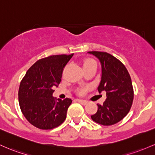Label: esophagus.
<instances>
[{
    "label": "esophagus",
    "mask_w": 155,
    "mask_h": 155,
    "mask_svg": "<svg viewBox=\"0 0 155 155\" xmlns=\"http://www.w3.org/2000/svg\"><path fill=\"white\" fill-rule=\"evenodd\" d=\"M77 100L80 102V103L82 104V105H86L87 102H88V101L84 100H81V99H77Z\"/></svg>",
    "instance_id": "1"
}]
</instances>
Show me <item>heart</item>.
<instances>
[{
  "mask_svg": "<svg viewBox=\"0 0 155 155\" xmlns=\"http://www.w3.org/2000/svg\"><path fill=\"white\" fill-rule=\"evenodd\" d=\"M94 64H97L96 61H95L94 60H93V59H91V58L86 59V60H85V61L83 62V68L88 67H90V66L94 65ZM84 91H85L84 89H81L79 91H80V93L82 94L84 92Z\"/></svg>",
  "mask_w": 155,
  "mask_h": 155,
  "instance_id": "b5f03b06",
  "label": "heart"
}]
</instances>
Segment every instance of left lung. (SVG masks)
<instances>
[{
    "instance_id": "1",
    "label": "left lung",
    "mask_w": 155,
    "mask_h": 155,
    "mask_svg": "<svg viewBox=\"0 0 155 155\" xmlns=\"http://www.w3.org/2000/svg\"><path fill=\"white\" fill-rule=\"evenodd\" d=\"M96 56L102 66V77L99 93L105 91L106 100L103 105L97 104V113L91 116L98 124L109 126L123 119L129 113L133 104L134 92L130 75L121 61L105 52L90 51Z\"/></svg>"
}]
</instances>
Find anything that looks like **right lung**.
I'll list each match as a JSON object with an SVG mask.
<instances>
[{
  "label": "right lung",
  "mask_w": 155,
  "mask_h": 155,
  "mask_svg": "<svg viewBox=\"0 0 155 155\" xmlns=\"http://www.w3.org/2000/svg\"><path fill=\"white\" fill-rule=\"evenodd\" d=\"M71 55H50L37 61L28 69L20 82L19 104L25 119L36 127L51 130L64 122L72 100L57 101L53 88L61 81L64 67Z\"/></svg>",
  "instance_id": "right-lung-1"
}]
</instances>
